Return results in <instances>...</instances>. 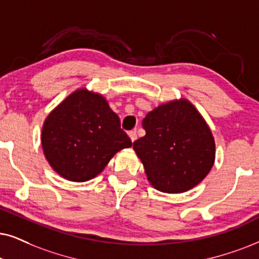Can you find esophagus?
I'll list each match as a JSON object with an SVG mask.
<instances>
[{"label":"esophagus","instance_id":"34e87169","mask_svg":"<svg viewBox=\"0 0 259 259\" xmlns=\"http://www.w3.org/2000/svg\"><path fill=\"white\" fill-rule=\"evenodd\" d=\"M129 137H130V140H132V142H134V141H136V139H137L136 133L135 132H130L129 133Z\"/></svg>","mask_w":259,"mask_h":259}]
</instances>
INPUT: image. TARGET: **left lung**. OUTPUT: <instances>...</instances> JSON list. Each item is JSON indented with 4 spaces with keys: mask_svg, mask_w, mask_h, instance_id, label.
Returning <instances> with one entry per match:
<instances>
[{
    "mask_svg": "<svg viewBox=\"0 0 259 259\" xmlns=\"http://www.w3.org/2000/svg\"><path fill=\"white\" fill-rule=\"evenodd\" d=\"M146 135L133 148L153 188L181 194L207 177L215 161V141L198 110L186 99L171 100L147 113Z\"/></svg>",
    "mask_w": 259,
    "mask_h": 259,
    "instance_id": "obj_1",
    "label": "left lung"
}]
</instances>
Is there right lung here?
Returning <instances> with one entry per match:
<instances>
[{
	"label": "right lung",
	"instance_id": "1",
	"mask_svg": "<svg viewBox=\"0 0 259 259\" xmlns=\"http://www.w3.org/2000/svg\"><path fill=\"white\" fill-rule=\"evenodd\" d=\"M132 145L107 100L87 88L70 93L42 124L45 158L55 172L70 182L93 179L114 154Z\"/></svg>",
	"mask_w": 259,
	"mask_h": 259
}]
</instances>
